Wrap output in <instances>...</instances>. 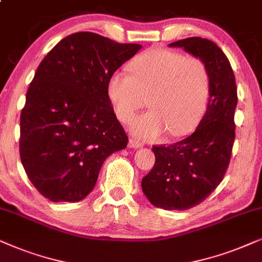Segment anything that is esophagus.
<instances>
[{
  "label": "esophagus",
  "instance_id": "obj_1",
  "mask_svg": "<svg viewBox=\"0 0 262 262\" xmlns=\"http://www.w3.org/2000/svg\"><path fill=\"white\" fill-rule=\"evenodd\" d=\"M144 145L142 144V141H139V140H137V139H129V142H128V146L129 147H132V148H139V147H141V146Z\"/></svg>",
  "mask_w": 262,
  "mask_h": 262
}]
</instances>
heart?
Segmentation results:
<instances>
[{"label":"heart","instance_id":"obj_1","mask_svg":"<svg viewBox=\"0 0 262 262\" xmlns=\"http://www.w3.org/2000/svg\"><path fill=\"white\" fill-rule=\"evenodd\" d=\"M132 75L116 71L109 76L106 93L117 118L129 123L145 106L149 111L132 124V133L156 139L167 132L180 137L200 120L210 96V73L201 58L155 47L129 64Z\"/></svg>","mask_w":262,"mask_h":262}]
</instances>
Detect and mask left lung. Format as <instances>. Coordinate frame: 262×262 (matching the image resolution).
Returning a JSON list of instances; mask_svg holds the SVG:
<instances>
[{
    "label": "left lung",
    "instance_id": "left-lung-1",
    "mask_svg": "<svg viewBox=\"0 0 262 262\" xmlns=\"http://www.w3.org/2000/svg\"><path fill=\"white\" fill-rule=\"evenodd\" d=\"M169 47L201 58L210 73L207 110L189 137L169 146H153L156 162L141 181L156 207L184 211L200 204L224 179L235 140L237 87L231 64L212 40L190 37Z\"/></svg>",
    "mask_w": 262,
    "mask_h": 262
}]
</instances>
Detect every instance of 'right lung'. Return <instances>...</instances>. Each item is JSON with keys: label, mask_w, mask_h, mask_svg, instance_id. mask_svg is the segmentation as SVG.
<instances>
[{"label": "right lung", "mask_w": 262, "mask_h": 262, "mask_svg": "<svg viewBox=\"0 0 262 262\" xmlns=\"http://www.w3.org/2000/svg\"><path fill=\"white\" fill-rule=\"evenodd\" d=\"M141 48L76 32L38 66L20 116L19 149L27 176L44 198L82 200L95 188L104 160L127 147L106 83Z\"/></svg>", "instance_id": "right-lung-1"}]
</instances>
